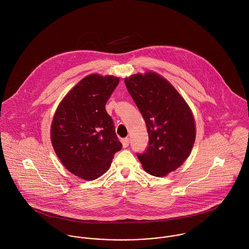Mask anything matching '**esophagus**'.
Listing matches in <instances>:
<instances>
[{
	"label": "esophagus",
	"instance_id": "obj_1",
	"mask_svg": "<svg viewBox=\"0 0 249 249\" xmlns=\"http://www.w3.org/2000/svg\"><path fill=\"white\" fill-rule=\"evenodd\" d=\"M122 142H123L124 147H127L129 145V138H124V139H123Z\"/></svg>",
	"mask_w": 249,
	"mask_h": 249
}]
</instances>
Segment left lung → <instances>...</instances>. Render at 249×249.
<instances>
[{
  "label": "left lung",
  "instance_id": "obj_1",
  "mask_svg": "<svg viewBox=\"0 0 249 249\" xmlns=\"http://www.w3.org/2000/svg\"><path fill=\"white\" fill-rule=\"evenodd\" d=\"M128 93L145 122L148 144L137 153L144 171L164 177L187 159L196 139L193 113L176 88L155 72L124 78Z\"/></svg>",
  "mask_w": 249,
  "mask_h": 249
}]
</instances>
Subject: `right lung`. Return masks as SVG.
<instances>
[{"mask_svg":"<svg viewBox=\"0 0 249 249\" xmlns=\"http://www.w3.org/2000/svg\"><path fill=\"white\" fill-rule=\"evenodd\" d=\"M119 77L90 74L80 80L57 107L51 127L54 151L76 177L94 180L109 169L122 149L112 118L106 110Z\"/></svg>","mask_w":249,"mask_h":249,"instance_id":"obj_1","label":"right lung"}]
</instances>
